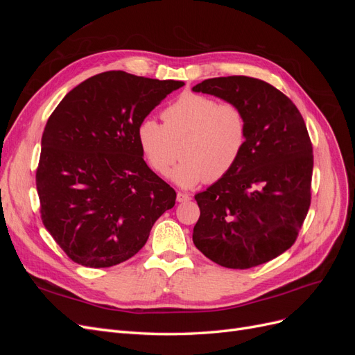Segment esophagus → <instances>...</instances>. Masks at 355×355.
<instances>
[{
	"instance_id": "1",
	"label": "esophagus",
	"mask_w": 355,
	"mask_h": 355,
	"mask_svg": "<svg viewBox=\"0 0 355 355\" xmlns=\"http://www.w3.org/2000/svg\"><path fill=\"white\" fill-rule=\"evenodd\" d=\"M176 200H178L179 202H187V201H189V200H191V197H189L188 194H185V192H180V191H178Z\"/></svg>"
}]
</instances>
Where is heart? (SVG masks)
Here are the masks:
<instances>
[{"instance_id": "heart-1", "label": "heart", "mask_w": 355, "mask_h": 355, "mask_svg": "<svg viewBox=\"0 0 355 355\" xmlns=\"http://www.w3.org/2000/svg\"><path fill=\"white\" fill-rule=\"evenodd\" d=\"M161 116L164 124L153 116L142 118L136 130L137 142L149 166L166 176L178 158L176 144L182 141V161L170 173L182 188L222 179L244 153L247 118L237 105L184 93Z\"/></svg>"}]
</instances>
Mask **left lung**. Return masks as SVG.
Listing matches in <instances>:
<instances>
[{
  "instance_id": "obj_1",
  "label": "left lung",
  "mask_w": 355,
  "mask_h": 355,
  "mask_svg": "<svg viewBox=\"0 0 355 355\" xmlns=\"http://www.w3.org/2000/svg\"><path fill=\"white\" fill-rule=\"evenodd\" d=\"M192 92L240 106L249 133L235 167L196 196L192 241L232 270L271 261L292 247L311 204L314 157L304 118L280 90L243 75L204 80Z\"/></svg>"
}]
</instances>
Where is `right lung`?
Masks as SVG:
<instances>
[{"label":"right lung","mask_w":355,"mask_h":355,"mask_svg":"<svg viewBox=\"0 0 355 355\" xmlns=\"http://www.w3.org/2000/svg\"><path fill=\"white\" fill-rule=\"evenodd\" d=\"M184 81L108 71L72 89L41 137V219L73 262L108 268L145 245L176 192L148 167L137 125Z\"/></svg>","instance_id":"1"}]
</instances>
